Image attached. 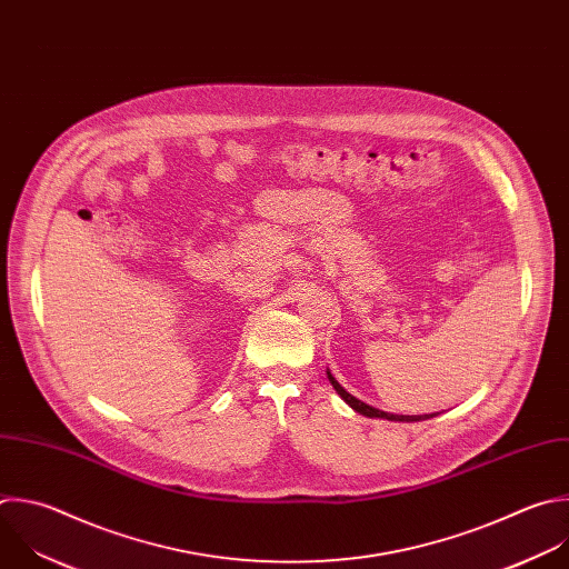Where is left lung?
<instances>
[{
  "mask_svg": "<svg viewBox=\"0 0 569 569\" xmlns=\"http://www.w3.org/2000/svg\"><path fill=\"white\" fill-rule=\"evenodd\" d=\"M328 380H330V385L335 387V391L341 396V400H343L350 409H355L357 413H361V416H366V418H385V420H393V422H420V420L433 418V416H393V413H385V411H380V409H372V407L363 405L361 400L352 398V396L335 380V377L330 375V370H328Z\"/></svg>",
  "mask_w": 569,
  "mask_h": 569,
  "instance_id": "1",
  "label": "left lung"
}]
</instances>
